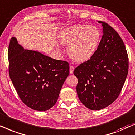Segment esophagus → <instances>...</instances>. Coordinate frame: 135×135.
Wrapping results in <instances>:
<instances>
[{"instance_id":"34e87169","label":"esophagus","mask_w":135,"mask_h":135,"mask_svg":"<svg viewBox=\"0 0 135 135\" xmlns=\"http://www.w3.org/2000/svg\"><path fill=\"white\" fill-rule=\"evenodd\" d=\"M74 69H75V68L73 67V66H70V73L71 74H72V73H73V71H74Z\"/></svg>"}]
</instances>
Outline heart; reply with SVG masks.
Returning a JSON list of instances; mask_svg holds the SVG:
<instances>
[{
    "label": "heart",
    "instance_id": "1",
    "mask_svg": "<svg viewBox=\"0 0 135 135\" xmlns=\"http://www.w3.org/2000/svg\"><path fill=\"white\" fill-rule=\"evenodd\" d=\"M100 39L99 29L86 25L69 27L63 30L59 36L62 44L69 46L68 54L76 62H84L91 59L97 51Z\"/></svg>",
    "mask_w": 135,
    "mask_h": 135
}]
</instances>
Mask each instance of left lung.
Returning <instances> with one entry per match:
<instances>
[{
	"label": "left lung",
	"mask_w": 135,
	"mask_h": 135,
	"mask_svg": "<svg viewBox=\"0 0 135 135\" xmlns=\"http://www.w3.org/2000/svg\"><path fill=\"white\" fill-rule=\"evenodd\" d=\"M103 35L94 55L75 69L79 99L91 110L108 106L119 96L128 72L125 44L112 27L104 21Z\"/></svg>",
	"instance_id": "obj_1"
}]
</instances>
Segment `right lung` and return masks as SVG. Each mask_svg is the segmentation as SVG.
Listing matches in <instances>:
<instances>
[{"mask_svg":"<svg viewBox=\"0 0 135 135\" xmlns=\"http://www.w3.org/2000/svg\"><path fill=\"white\" fill-rule=\"evenodd\" d=\"M8 71L20 98L37 111L52 107L69 75V64L39 52L24 49L15 37L8 49Z\"/></svg>","mask_w":135,"mask_h":135,"instance_id":"add662e5","label":"right lung"}]
</instances>
